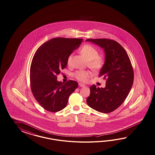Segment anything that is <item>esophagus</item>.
<instances>
[{
  "instance_id": "1",
  "label": "esophagus",
  "mask_w": 155,
  "mask_h": 155,
  "mask_svg": "<svg viewBox=\"0 0 155 155\" xmlns=\"http://www.w3.org/2000/svg\"><path fill=\"white\" fill-rule=\"evenodd\" d=\"M79 84V86H80V87H85V85H84V84H82V83H79V84Z\"/></svg>"
}]
</instances>
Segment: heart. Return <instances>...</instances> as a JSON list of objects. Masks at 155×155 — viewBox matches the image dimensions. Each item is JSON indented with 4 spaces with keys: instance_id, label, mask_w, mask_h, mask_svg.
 <instances>
[{
    "instance_id": "1",
    "label": "heart",
    "mask_w": 155,
    "mask_h": 155,
    "mask_svg": "<svg viewBox=\"0 0 155 155\" xmlns=\"http://www.w3.org/2000/svg\"><path fill=\"white\" fill-rule=\"evenodd\" d=\"M80 52L87 59L88 66L94 69H99L104 65V59L98 55V50L90 44H85L81 48ZM72 55H69L67 58V63L71 64ZM92 73L88 70H78L73 74V76L82 82H86L90 78Z\"/></svg>"
}]
</instances>
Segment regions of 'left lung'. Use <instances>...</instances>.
<instances>
[{
  "instance_id": "1",
  "label": "left lung",
  "mask_w": 155,
  "mask_h": 155,
  "mask_svg": "<svg viewBox=\"0 0 155 155\" xmlns=\"http://www.w3.org/2000/svg\"><path fill=\"white\" fill-rule=\"evenodd\" d=\"M103 48L105 61L98 77L104 76L105 88L90 87L87 104L93 109L102 113H109L117 109L124 101L134 80L132 65L127 53L116 41L107 38H88Z\"/></svg>"
}]
</instances>
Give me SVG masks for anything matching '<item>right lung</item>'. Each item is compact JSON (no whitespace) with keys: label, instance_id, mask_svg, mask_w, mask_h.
I'll return each instance as SVG.
<instances>
[{"label":"right lung","instance_id":"add662e5","mask_svg":"<svg viewBox=\"0 0 155 155\" xmlns=\"http://www.w3.org/2000/svg\"><path fill=\"white\" fill-rule=\"evenodd\" d=\"M82 38H56L40 46L35 53L30 67V86L35 98L44 109L59 111L78 87V82L57 81V76L66 67L67 58L79 47Z\"/></svg>","mask_w":155,"mask_h":155}]
</instances>
